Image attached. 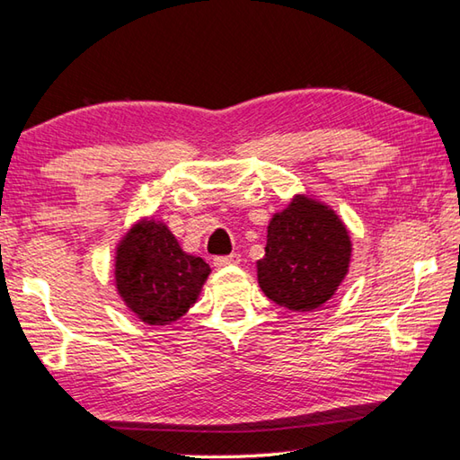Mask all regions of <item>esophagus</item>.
Here are the masks:
<instances>
[{"label":"esophagus","mask_w":460,"mask_h":460,"mask_svg":"<svg viewBox=\"0 0 460 460\" xmlns=\"http://www.w3.org/2000/svg\"><path fill=\"white\" fill-rule=\"evenodd\" d=\"M240 254H230V256H217L214 258V266L224 268V266H236L240 264Z\"/></svg>","instance_id":"obj_1"}]
</instances>
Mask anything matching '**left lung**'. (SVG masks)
<instances>
[{"instance_id":"left-lung-1","label":"left lung","mask_w":460,"mask_h":460,"mask_svg":"<svg viewBox=\"0 0 460 460\" xmlns=\"http://www.w3.org/2000/svg\"><path fill=\"white\" fill-rule=\"evenodd\" d=\"M349 234L327 206L297 196L268 226L258 284L271 302L309 312L330 299L348 274Z\"/></svg>"}]
</instances>
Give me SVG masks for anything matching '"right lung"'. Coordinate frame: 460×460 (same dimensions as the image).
I'll use <instances>...</instances> for the list:
<instances>
[{"mask_svg": "<svg viewBox=\"0 0 460 460\" xmlns=\"http://www.w3.org/2000/svg\"><path fill=\"white\" fill-rule=\"evenodd\" d=\"M210 266L184 254L163 224H138L117 252V288L125 304L151 325H166L186 314L199 296Z\"/></svg>", "mask_w": 460, "mask_h": 460, "instance_id": "obj_1", "label": "right lung"}]
</instances>
